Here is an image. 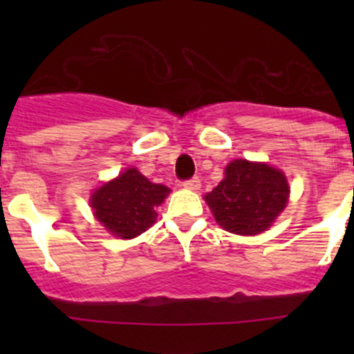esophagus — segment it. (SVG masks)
<instances>
[{
  "instance_id": "1",
  "label": "esophagus",
  "mask_w": 354,
  "mask_h": 354,
  "mask_svg": "<svg viewBox=\"0 0 354 354\" xmlns=\"http://www.w3.org/2000/svg\"><path fill=\"white\" fill-rule=\"evenodd\" d=\"M183 187L188 188V190H198L200 188V180L197 176L190 178V180H185L183 181Z\"/></svg>"
}]
</instances>
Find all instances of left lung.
<instances>
[{
  "label": "left lung",
  "instance_id": "left-lung-1",
  "mask_svg": "<svg viewBox=\"0 0 354 354\" xmlns=\"http://www.w3.org/2000/svg\"><path fill=\"white\" fill-rule=\"evenodd\" d=\"M226 176L205 195L217 224L236 234H259L274 223L288 202V181L276 167L236 159Z\"/></svg>",
  "mask_w": 354,
  "mask_h": 354
}]
</instances>
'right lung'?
I'll return each instance as SVG.
<instances>
[{"label":"right lung","mask_w":354,"mask_h":354,"mask_svg":"<svg viewBox=\"0 0 354 354\" xmlns=\"http://www.w3.org/2000/svg\"><path fill=\"white\" fill-rule=\"evenodd\" d=\"M169 188L151 183L140 171L130 167L116 180L92 194L91 205L99 223L123 240L138 236L156 223V209Z\"/></svg>","instance_id":"1"}]
</instances>
